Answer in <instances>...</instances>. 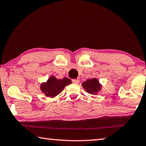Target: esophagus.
<instances>
[{"label": "esophagus", "instance_id": "34e87169", "mask_svg": "<svg viewBox=\"0 0 146 146\" xmlns=\"http://www.w3.org/2000/svg\"><path fill=\"white\" fill-rule=\"evenodd\" d=\"M72 82L74 84H78L79 82V81L78 80V79H72Z\"/></svg>", "mask_w": 146, "mask_h": 146}]
</instances>
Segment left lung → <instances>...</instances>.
Segmentation results:
<instances>
[{
    "instance_id": "8db88e82",
    "label": "left lung",
    "mask_w": 146,
    "mask_h": 146,
    "mask_svg": "<svg viewBox=\"0 0 146 146\" xmlns=\"http://www.w3.org/2000/svg\"><path fill=\"white\" fill-rule=\"evenodd\" d=\"M82 86L86 92L92 95H97L102 88V85L97 78L87 79L82 84Z\"/></svg>"
}]
</instances>
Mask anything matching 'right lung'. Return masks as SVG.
Returning <instances> with one entry per match:
<instances>
[{"instance_id": "obj_1", "label": "right lung", "mask_w": 146, "mask_h": 146, "mask_svg": "<svg viewBox=\"0 0 146 146\" xmlns=\"http://www.w3.org/2000/svg\"><path fill=\"white\" fill-rule=\"evenodd\" d=\"M72 83L70 79L64 78L62 79H58L52 76L46 82L40 84V90L46 97L53 98L60 94L64 88Z\"/></svg>"}]
</instances>
